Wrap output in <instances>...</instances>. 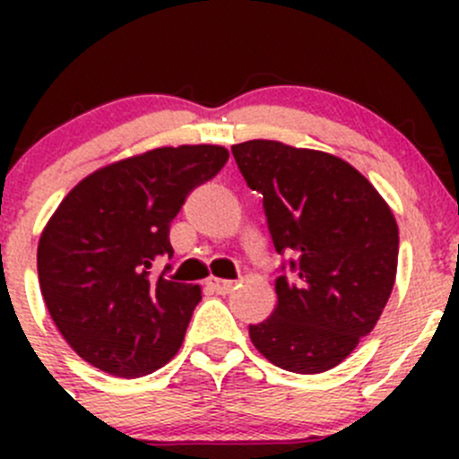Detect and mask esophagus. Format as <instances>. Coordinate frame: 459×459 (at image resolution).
<instances>
[{"instance_id":"1","label":"esophagus","mask_w":459,"mask_h":459,"mask_svg":"<svg viewBox=\"0 0 459 459\" xmlns=\"http://www.w3.org/2000/svg\"><path fill=\"white\" fill-rule=\"evenodd\" d=\"M206 284L211 286V289L215 290V293L226 295V293H230V290H233L235 281H230V280H220V277H208Z\"/></svg>"}]
</instances>
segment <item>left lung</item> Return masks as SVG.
Returning a JSON list of instances; mask_svg holds the SVG:
<instances>
[{
  "label": "left lung",
  "instance_id": "8db88e82",
  "mask_svg": "<svg viewBox=\"0 0 459 459\" xmlns=\"http://www.w3.org/2000/svg\"><path fill=\"white\" fill-rule=\"evenodd\" d=\"M248 188L264 197L268 230L289 273L277 307L248 326L255 349L290 373L344 362L382 316L397 273L393 211L349 161L273 140L235 143Z\"/></svg>",
  "mask_w": 459,
  "mask_h": 459
}]
</instances>
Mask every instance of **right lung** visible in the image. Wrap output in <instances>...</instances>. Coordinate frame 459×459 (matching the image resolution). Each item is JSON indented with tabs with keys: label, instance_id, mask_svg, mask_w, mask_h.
Returning <instances> with one entry per match:
<instances>
[{
	"label": "right lung",
	"instance_id": "1",
	"mask_svg": "<svg viewBox=\"0 0 459 459\" xmlns=\"http://www.w3.org/2000/svg\"><path fill=\"white\" fill-rule=\"evenodd\" d=\"M229 151L161 146L82 179L37 247L46 308L73 351L115 377H142L175 358L202 289L151 277L173 255L170 221L188 193L215 178Z\"/></svg>",
	"mask_w": 459,
	"mask_h": 459
}]
</instances>
